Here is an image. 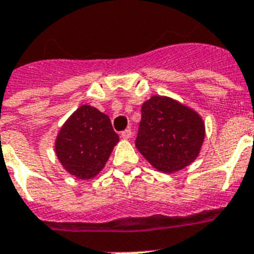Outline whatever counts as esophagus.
<instances>
[{"instance_id": "obj_1", "label": "esophagus", "mask_w": 254, "mask_h": 254, "mask_svg": "<svg viewBox=\"0 0 254 254\" xmlns=\"http://www.w3.org/2000/svg\"><path fill=\"white\" fill-rule=\"evenodd\" d=\"M131 137V129H125L124 131H121V138L124 139H129Z\"/></svg>"}]
</instances>
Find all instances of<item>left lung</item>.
Here are the masks:
<instances>
[{
  "instance_id": "1",
  "label": "left lung",
  "mask_w": 254,
  "mask_h": 254,
  "mask_svg": "<svg viewBox=\"0 0 254 254\" xmlns=\"http://www.w3.org/2000/svg\"><path fill=\"white\" fill-rule=\"evenodd\" d=\"M135 146L164 173L183 169L197 157L205 129L201 117L167 97H152L142 106Z\"/></svg>"
}]
</instances>
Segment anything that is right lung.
<instances>
[{
    "label": "right lung",
    "instance_id": "1",
    "mask_svg": "<svg viewBox=\"0 0 254 254\" xmlns=\"http://www.w3.org/2000/svg\"><path fill=\"white\" fill-rule=\"evenodd\" d=\"M117 142L110 117L84 104L59 131L55 152L68 173L90 180L103 169Z\"/></svg>",
    "mask_w": 254,
    "mask_h": 254
}]
</instances>
